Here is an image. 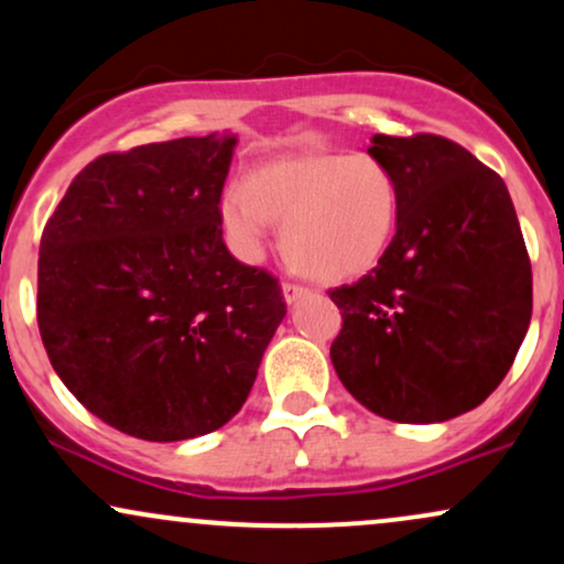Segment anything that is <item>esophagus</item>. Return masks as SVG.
I'll list each match as a JSON object with an SVG mask.
<instances>
[{
	"mask_svg": "<svg viewBox=\"0 0 564 564\" xmlns=\"http://www.w3.org/2000/svg\"><path fill=\"white\" fill-rule=\"evenodd\" d=\"M307 294H310V289H307V286H302V283H294V281H286V283H283V296H286V302H289V304L300 302L302 296H307Z\"/></svg>",
	"mask_w": 564,
	"mask_h": 564,
	"instance_id": "esophagus-1",
	"label": "esophagus"
}]
</instances>
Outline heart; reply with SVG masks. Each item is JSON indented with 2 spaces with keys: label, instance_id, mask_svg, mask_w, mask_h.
<instances>
[{
  "label": "heart",
  "instance_id": "heart-1",
  "mask_svg": "<svg viewBox=\"0 0 564 564\" xmlns=\"http://www.w3.org/2000/svg\"><path fill=\"white\" fill-rule=\"evenodd\" d=\"M270 219L283 223L291 268L323 283L352 281L377 268L400 219V183L368 153H296L257 166L246 187L223 198V223L254 257Z\"/></svg>",
  "mask_w": 564,
  "mask_h": 564
}]
</instances>
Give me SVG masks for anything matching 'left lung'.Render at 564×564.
<instances>
[{
	"label": "left lung",
	"mask_w": 564,
	"mask_h": 564,
	"mask_svg": "<svg viewBox=\"0 0 564 564\" xmlns=\"http://www.w3.org/2000/svg\"><path fill=\"white\" fill-rule=\"evenodd\" d=\"M400 183L377 268L328 289L341 310L332 364L358 403L400 424L467 413L501 384L533 313V273L507 185L432 132L373 134Z\"/></svg>",
	"instance_id": "left-lung-1"
}]
</instances>
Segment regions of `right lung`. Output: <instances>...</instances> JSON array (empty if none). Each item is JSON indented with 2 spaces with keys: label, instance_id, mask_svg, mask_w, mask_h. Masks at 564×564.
<instances>
[{
  "label": "right lung",
  "instance_id": "1",
  "mask_svg": "<svg viewBox=\"0 0 564 564\" xmlns=\"http://www.w3.org/2000/svg\"><path fill=\"white\" fill-rule=\"evenodd\" d=\"M236 138L102 153L39 243L36 321L55 373L124 435L174 443L228 424L286 315L278 278L223 241Z\"/></svg>",
  "mask_w": 564,
  "mask_h": 564
}]
</instances>
